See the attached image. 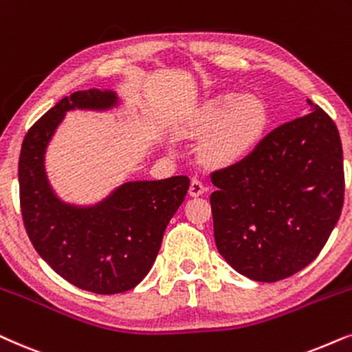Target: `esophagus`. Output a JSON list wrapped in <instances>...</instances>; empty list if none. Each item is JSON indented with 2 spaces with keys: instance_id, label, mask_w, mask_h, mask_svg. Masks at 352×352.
Wrapping results in <instances>:
<instances>
[{
  "instance_id": "esophagus-1",
  "label": "esophagus",
  "mask_w": 352,
  "mask_h": 352,
  "mask_svg": "<svg viewBox=\"0 0 352 352\" xmlns=\"http://www.w3.org/2000/svg\"><path fill=\"white\" fill-rule=\"evenodd\" d=\"M206 190H208V188H206V185L199 179H196V177H195V179L191 180V185H190V195L191 196H201Z\"/></svg>"
}]
</instances>
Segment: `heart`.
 Here are the masks:
<instances>
[{
    "instance_id": "b5f03b06",
    "label": "heart",
    "mask_w": 352,
    "mask_h": 352,
    "mask_svg": "<svg viewBox=\"0 0 352 352\" xmlns=\"http://www.w3.org/2000/svg\"><path fill=\"white\" fill-rule=\"evenodd\" d=\"M267 124V107L257 98L238 93L215 98L199 117V130L217 127L206 144V156L217 164L240 161L261 143Z\"/></svg>"
}]
</instances>
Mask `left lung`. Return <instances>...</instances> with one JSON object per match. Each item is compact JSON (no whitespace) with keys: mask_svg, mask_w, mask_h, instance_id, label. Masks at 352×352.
<instances>
[{"mask_svg":"<svg viewBox=\"0 0 352 352\" xmlns=\"http://www.w3.org/2000/svg\"><path fill=\"white\" fill-rule=\"evenodd\" d=\"M267 133L245 159L210 173L215 246L256 282L288 278L318 256L344 203L343 148L322 107Z\"/></svg>","mask_w":352,"mask_h":352,"instance_id":"left-lung-1","label":"left lung"}]
</instances>
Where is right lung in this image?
Returning a JSON list of instances; mask_svg holds the SVG:
<instances>
[{
    "label": "right lung",
    "mask_w": 352,
    "mask_h": 352,
    "mask_svg": "<svg viewBox=\"0 0 352 352\" xmlns=\"http://www.w3.org/2000/svg\"><path fill=\"white\" fill-rule=\"evenodd\" d=\"M114 102V93L101 90L63 98L29 129L19 156V199L32 245L56 274L96 294L129 292L146 277L167 223L190 188L188 177L177 175L125 184L90 209L56 199L46 182L43 153L65 111Z\"/></svg>",
    "instance_id": "obj_1"
}]
</instances>
